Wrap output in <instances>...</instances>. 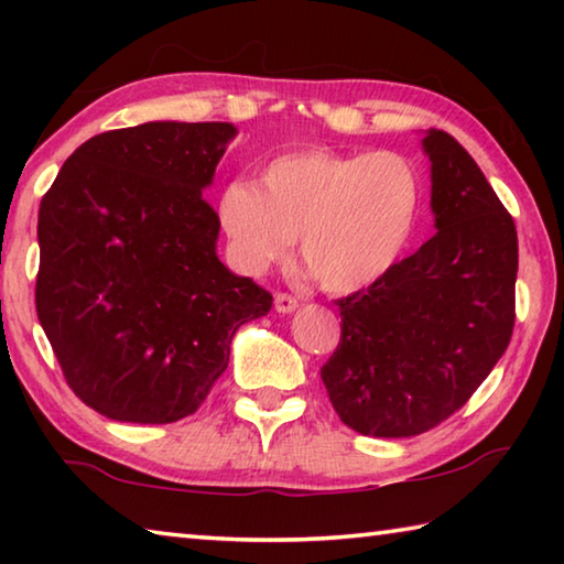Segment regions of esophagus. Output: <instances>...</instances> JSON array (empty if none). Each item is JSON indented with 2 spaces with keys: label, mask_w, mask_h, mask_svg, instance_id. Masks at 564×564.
Masks as SVG:
<instances>
[{
  "label": "esophagus",
  "mask_w": 564,
  "mask_h": 564,
  "mask_svg": "<svg viewBox=\"0 0 564 564\" xmlns=\"http://www.w3.org/2000/svg\"><path fill=\"white\" fill-rule=\"evenodd\" d=\"M273 303H275V311H279V313H291V311L299 308V299H295V295H291V293H275Z\"/></svg>",
  "instance_id": "34e87169"
}]
</instances>
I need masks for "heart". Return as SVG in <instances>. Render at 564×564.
<instances>
[{
  "label": "heart",
  "mask_w": 564,
  "mask_h": 564,
  "mask_svg": "<svg viewBox=\"0 0 564 564\" xmlns=\"http://www.w3.org/2000/svg\"><path fill=\"white\" fill-rule=\"evenodd\" d=\"M423 178L395 151L311 147L271 159L259 186L236 178L216 198L228 256L263 273L299 236L303 261L326 291L366 289L403 259L413 241Z\"/></svg>",
  "instance_id": "obj_1"
}]
</instances>
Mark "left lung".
Wrapping results in <instances>:
<instances>
[{
    "mask_svg": "<svg viewBox=\"0 0 564 564\" xmlns=\"http://www.w3.org/2000/svg\"><path fill=\"white\" fill-rule=\"evenodd\" d=\"M423 149L437 234L383 279L336 301L340 343L321 368L333 408L360 435L410 437L441 425L512 338V216L451 133L431 129Z\"/></svg>",
    "mask_w": 564,
    "mask_h": 564,
    "instance_id": "8db88e82",
    "label": "left lung"
}]
</instances>
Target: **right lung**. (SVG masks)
Returning <instances> with one entry per match:
<instances>
[{"instance_id":"add662e5","label":"right lung","mask_w":564,"mask_h":564,"mask_svg":"<svg viewBox=\"0 0 564 564\" xmlns=\"http://www.w3.org/2000/svg\"><path fill=\"white\" fill-rule=\"evenodd\" d=\"M236 127L149 121L64 161L40 204L36 316L74 395L121 423L196 413L273 295L218 261L202 191Z\"/></svg>"}]
</instances>
